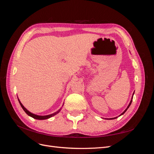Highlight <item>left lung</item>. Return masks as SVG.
<instances>
[{
  "label": "left lung",
  "mask_w": 154,
  "mask_h": 154,
  "mask_svg": "<svg viewBox=\"0 0 154 154\" xmlns=\"http://www.w3.org/2000/svg\"><path fill=\"white\" fill-rule=\"evenodd\" d=\"M134 93H133V95H132V99H131V100H130V103H129V105H128V106H127V109H126L125 110V111L123 112L122 114H121L120 116H122V115H123L125 112L126 111H127V109L129 108V106H130V105H131V103H132V99H133V96H134ZM116 118H117V117H116V118H110V119H116Z\"/></svg>",
  "instance_id": "8db88e82"
}]
</instances>
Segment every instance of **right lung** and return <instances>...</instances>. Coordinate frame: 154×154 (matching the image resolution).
I'll return each instance as SVG.
<instances>
[{
    "label": "right lung",
    "instance_id": "1",
    "mask_svg": "<svg viewBox=\"0 0 154 154\" xmlns=\"http://www.w3.org/2000/svg\"><path fill=\"white\" fill-rule=\"evenodd\" d=\"M18 101H19V103H20V105H21V106H22V108L23 109V110H24V111H25V112L28 115V116H31V117H32V118H34V119H40V120H42V119H49V118H51V117H53V116H54V115H56L57 114H58L59 112L60 111V110H61V109H60V110H58L57 112H54V113H53V114H49V115H47V116H38V115H36V114H32V113H31V112H30L29 111H28L27 110L25 107L23 106V105L21 103V102L20 101V100H18Z\"/></svg>",
    "mask_w": 154,
    "mask_h": 154
}]
</instances>
